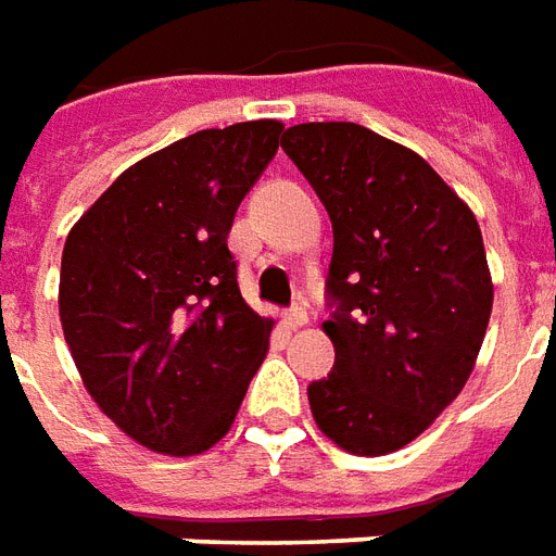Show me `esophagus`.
Listing matches in <instances>:
<instances>
[{
	"label": "esophagus",
	"mask_w": 556,
	"mask_h": 556,
	"mask_svg": "<svg viewBox=\"0 0 556 556\" xmlns=\"http://www.w3.org/2000/svg\"><path fill=\"white\" fill-rule=\"evenodd\" d=\"M286 325L294 327V330H298V327H306L309 325V315H306L303 306H291L289 313H286Z\"/></svg>",
	"instance_id": "esophagus-1"
}]
</instances>
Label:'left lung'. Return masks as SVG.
<instances>
[{"label": "left lung", "mask_w": 556, "mask_h": 556, "mask_svg": "<svg viewBox=\"0 0 556 556\" xmlns=\"http://www.w3.org/2000/svg\"><path fill=\"white\" fill-rule=\"evenodd\" d=\"M282 151L333 223L325 333L333 372L309 384L330 441L387 455L453 402L485 339L494 303L473 211L417 151L354 122H309Z\"/></svg>", "instance_id": "left-lung-1"}]
</instances>
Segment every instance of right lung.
I'll list each match as a JSON object with an SVG mask.
<instances>
[{
    "instance_id": "add662e5",
    "label": "right lung",
    "mask_w": 556,
    "mask_h": 556,
    "mask_svg": "<svg viewBox=\"0 0 556 556\" xmlns=\"http://www.w3.org/2000/svg\"><path fill=\"white\" fill-rule=\"evenodd\" d=\"M282 122L199 130L115 178L74 223L59 318L79 378L127 438L199 455L231 429L274 318L253 313L229 253L235 211Z\"/></svg>"
}]
</instances>
